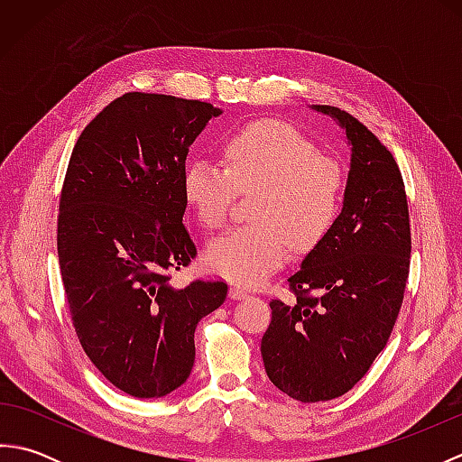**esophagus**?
<instances>
[{
    "label": "esophagus",
    "instance_id": "esophagus-1",
    "mask_svg": "<svg viewBox=\"0 0 462 462\" xmlns=\"http://www.w3.org/2000/svg\"><path fill=\"white\" fill-rule=\"evenodd\" d=\"M230 298L232 300H246V298H250V293L246 290H242L240 286H232L230 288Z\"/></svg>",
    "mask_w": 462,
    "mask_h": 462
}]
</instances>
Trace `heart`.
Segmentation results:
<instances>
[{"instance_id":"1","label":"heart","mask_w":462,"mask_h":462,"mask_svg":"<svg viewBox=\"0 0 462 462\" xmlns=\"http://www.w3.org/2000/svg\"><path fill=\"white\" fill-rule=\"evenodd\" d=\"M224 164L194 159L182 174V194L202 226L222 228L238 190L258 189L254 224L234 228L206 246V263L240 286H258L288 258L290 242L310 250L339 214L346 172L319 154L306 134L282 121H256L222 143Z\"/></svg>"}]
</instances>
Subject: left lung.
<instances>
[{
  "label": "left lung",
  "instance_id": "obj_1",
  "mask_svg": "<svg viewBox=\"0 0 462 462\" xmlns=\"http://www.w3.org/2000/svg\"><path fill=\"white\" fill-rule=\"evenodd\" d=\"M311 109L347 136L343 208L288 280L296 301H270L260 347L270 381L301 403L341 397L369 371L393 331L411 258L407 194L393 154L349 113Z\"/></svg>",
  "mask_w": 462,
  "mask_h": 462
}]
</instances>
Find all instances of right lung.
<instances>
[{"mask_svg": "<svg viewBox=\"0 0 462 462\" xmlns=\"http://www.w3.org/2000/svg\"><path fill=\"white\" fill-rule=\"evenodd\" d=\"M222 115L210 103L125 93L85 126L57 218L63 288L87 357L116 389L164 397L189 379L194 329L228 286L171 283L196 246L184 228L186 154Z\"/></svg>", "mask_w": 462, "mask_h": 462, "instance_id": "right-lung-1", "label": "right lung"}]
</instances>
